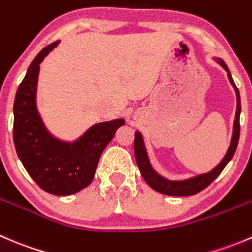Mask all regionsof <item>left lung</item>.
<instances>
[{
    "label": "left lung",
    "mask_w": 252,
    "mask_h": 252,
    "mask_svg": "<svg viewBox=\"0 0 252 252\" xmlns=\"http://www.w3.org/2000/svg\"><path fill=\"white\" fill-rule=\"evenodd\" d=\"M218 62L228 72V78L229 81L232 83V85L234 86L235 93H236V113H235V121H234V129H233V136H232V142H230V146L228 149L227 154H225L224 158L222 159L220 164H218L216 168H213L212 171L208 172V173L197 175V177L190 178L187 180H180V182H172V180H167L164 178H162L161 175H158L156 172L154 171V168L150 164L149 158H147L146 150H145L144 141H142V136L139 131L135 133V139H134V155H135L136 163H138L139 169H140V173L142 178L145 179V182L147 183L150 188H152L156 191L161 192L164 195H172V196H189V195H195L197 192L202 191L205 188H207L216 178L218 177L222 171L224 169V167L227 166L228 162L233 158L235 154L236 146H238L239 141V135H240V95H239V90L234 84L232 75H230L229 69H228L227 64L223 60L218 58Z\"/></svg>",
    "instance_id": "left-lung-1"
}]
</instances>
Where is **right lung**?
Wrapping results in <instances>:
<instances>
[{"mask_svg":"<svg viewBox=\"0 0 252 252\" xmlns=\"http://www.w3.org/2000/svg\"><path fill=\"white\" fill-rule=\"evenodd\" d=\"M58 42L37 53L18 86L13 106V140L18 157L34 182L50 194L67 196L93 182L101 154L124 119L95 124L73 144L48 134L37 114L35 94L40 63Z\"/></svg>","mask_w":252,"mask_h":252,"instance_id":"add662e5","label":"right lung"}]
</instances>
